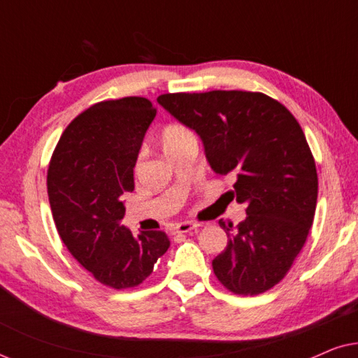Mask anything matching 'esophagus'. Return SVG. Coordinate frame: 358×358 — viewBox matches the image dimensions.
I'll return each instance as SVG.
<instances>
[{"label":"esophagus","instance_id":"34e87169","mask_svg":"<svg viewBox=\"0 0 358 358\" xmlns=\"http://www.w3.org/2000/svg\"><path fill=\"white\" fill-rule=\"evenodd\" d=\"M199 224H195V223H190V222H182V223H178L174 227V234H182V233H189V231H192V229H195L197 228Z\"/></svg>","mask_w":358,"mask_h":358}]
</instances>
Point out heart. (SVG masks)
<instances>
[{"label": "heart", "instance_id": "1", "mask_svg": "<svg viewBox=\"0 0 358 358\" xmlns=\"http://www.w3.org/2000/svg\"><path fill=\"white\" fill-rule=\"evenodd\" d=\"M189 136H192V134L185 129V127L182 125H169L166 127L164 131H163V146L164 150L168 148H173V146H176L178 143H180V141L189 138ZM140 168V159L138 163H136V169Z\"/></svg>", "mask_w": 358, "mask_h": 358}]
</instances>
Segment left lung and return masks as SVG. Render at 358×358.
<instances>
[{
    "label": "left lung",
    "instance_id": "1",
    "mask_svg": "<svg viewBox=\"0 0 358 358\" xmlns=\"http://www.w3.org/2000/svg\"><path fill=\"white\" fill-rule=\"evenodd\" d=\"M158 104L199 135L210 168L236 179L229 197L246 205L236 228L220 220L228 244L213 259L215 275L238 295L277 285L316 212V164L300 124L262 92H178Z\"/></svg>",
    "mask_w": 358,
    "mask_h": 358
}]
</instances>
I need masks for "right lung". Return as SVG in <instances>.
Wrapping results in <instances>:
<instances>
[{"label":"right lung","mask_w":358,"mask_h":358,"mask_svg":"<svg viewBox=\"0 0 358 358\" xmlns=\"http://www.w3.org/2000/svg\"><path fill=\"white\" fill-rule=\"evenodd\" d=\"M156 115L145 97L91 106L63 131L47 174L48 200L62 241L83 267L112 288L140 285L168 251L164 231L131 234L125 194Z\"/></svg>","instance_id":"1"}]
</instances>
